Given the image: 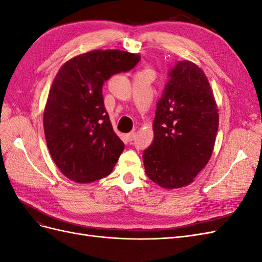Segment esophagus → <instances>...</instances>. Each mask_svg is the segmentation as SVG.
Returning <instances> with one entry per match:
<instances>
[{"label":"esophagus","instance_id":"esophagus-1","mask_svg":"<svg viewBox=\"0 0 262 262\" xmlns=\"http://www.w3.org/2000/svg\"><path fill=\"white\" fill-rule=\"evenodd\" d=\"M134 139H136V132H130L126 134V140H128V142H132Z\"/></svg>","mask_w":262,"mask_h":262}]
</instances>
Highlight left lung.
Here are the masks:
<instances>
[{"instance_id":"1","label":"left lung","mask_w":262,"mask_h":262,"mask_svg":"<svg viewBox=\"0 0 262 262\" xmlns=\"http://www.w3.org/2000/svg\"><path fill=\"white\" fill-rule=\"evenodd\" d=\"M156 105L154 141L143 152L146 176L166 189L188 186L208 164L219 113L203 71L178 61Z\"/></svg>"}]
</instances>
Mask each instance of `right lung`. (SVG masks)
<instances>
[{
  "instance_id": "1",
  "label": "right lung",
  "mask_w": 262,
  "mask_h": 262,
  "mask_svg": "<svg viewBox=\"0 0 262 262\" xmlns=\"http://www.w3.org/2000/svg\"><path fill=\"white\" fill-rule=\"evenodd\" d=\"M140 58L94 50L66 62L54 77L43 113L45 137L52 160L69 179L87 184L113 171L124 144L106 112L102 85L132 70Z\"/></svg>"
}]
</instances>
